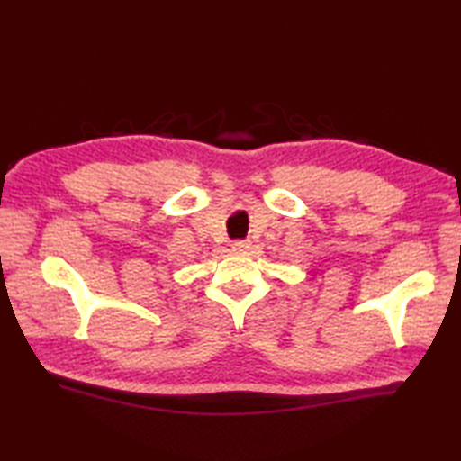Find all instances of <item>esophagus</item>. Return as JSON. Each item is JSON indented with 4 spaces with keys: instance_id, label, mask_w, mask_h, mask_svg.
I'll use <instances>...</instances> for the list:
<instances>
[{
    "instance_id": "34e87169",
    "label": "esophagus",
    "mask_w": 461,
    "mask_h": 461,
    "mask_svg": "<svg viewBox=\"0 0 461 461\" xmlns=\"http://www.w3.org/2000/svg\"><path fill=\"white\" fill-rule=\"evenodd\" d=\"M249 248H251V241L249 240H243V241L233 243V251H236V253H246Z\"/></svg>"
}]
</instances>
